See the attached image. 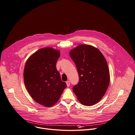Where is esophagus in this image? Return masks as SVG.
Instances as JSON below:
<instances>
[{"label":"esophagus","instance_id":"obj_1","mask_svg":"<svg viewBox=\"0 0 135 135\" xmlns=\"http://www.w3.org/2000/svg\"><path fill=\"white\" fill-rule=\"evenodd\" d=\"M66 83L67 86H69V85H70V81H67Z\"/></svg>","mask_w":135,"mask_h":135}]
</instances>
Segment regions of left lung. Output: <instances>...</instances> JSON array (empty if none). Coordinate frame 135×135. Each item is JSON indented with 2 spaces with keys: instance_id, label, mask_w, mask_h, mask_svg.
<instances>
[{
  "instance_id": "1",
  "label": "left lung",
  "mask_w": 135,
  "mask_h": 135,
  "mask_svg": "<svg viewBox=\"0 0 135 135\" xmlns=\"http://www.w3.org/2000/svg\"><path fill=\"white\" fill-rule=\"evenodd\" d=\"M77 69L79 81L73 91L83 105L91 106L99 102L105 94L110 83L106 59L100 50L81 44L70 52Z\"/></svg>"
}]
</instances>
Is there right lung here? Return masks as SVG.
<instances>
[{
  "label": "right lung",
  "mask_w": 135,
  "mask_h": 135,
  "mask_svg": "<svg viewBox=\"0 0 135 135\" xmlns=\"http://www.w3.org/2000/svg\"><path fill=\"white\" fill-rule=\"evenodd\" d=\"M59 57L58 50L41 49L28 59L25 66L24 81L26 89L35 102L47 107L59 100L67 87L56 68Z\"/></svg>",
  "instance_id": "add662e5"
}]
</instances>
